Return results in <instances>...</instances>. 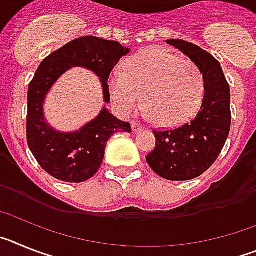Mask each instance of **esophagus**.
<instances>
[{
	"label": "esophagus",
	"instance_id": "obj_1",
	"mask_svg": "<svg viewBox=\"0 0 256 256\" xmlns=\"http://www.w3.org/2000/svg\"><path fill=\"white\" fill-rule=\"evenodd\" d=\"M142 130H144V126H142L141 124L137 123V122H133L132 123V132L133 133H140V132H142Z\"/></svg>",
	"mask_w": 256,
	"mask_h": 256
}]
</instances>
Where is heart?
<instances>
[{
	"label": "heart",
	"instance_id": "heart-1",
	"mask_svg": "<svg viewBox=\"0 0 256 256\" xmlns=\"http://www.w3.org/2000/svg\"><path fill=\"white\" fill-rule=\"evenodd\" d=\"M108 94L123 115L142 105L158 126H176L195 114L204 94V76L198 65L169 50L154 47L130 58L126 73L108 78Z\"/></svg>",
	"mask_w": 256,
	"mask_h": 256
}]
</instances>
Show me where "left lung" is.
<instances>
[{
  "label": "left lung",
  "instance_id": "8db88e82",
  "mask_svg": "<svg viewBox=\"0 0 256 256\" xmlns=\"http://www.w3.org/2000/svg\"><path fill=\"white\" fill-rule=\"evenodd\" d=\"M182 51L202 73L204 98L194 119L166 130H154L155 148L146 158L150 168L168 180L198 177L214 164L230 134V91L219 61L183 40H165Z\"/></svg>",
  "mask_w": 256,
  "mask_h": 256
}]
</instances>
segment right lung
Instances as JSON below:
<instances>
[{
  "instance_id": "1",
  "label": "right lung",
  "mask_w": 256,
  "mask_h": 256,
  "mask_svg": "<svg viewBox=\"0 0 256 256\" xmlns=\"http://www.w3.org/2000/svg\"><path fill=\"white\" fill-rule=\"evenodd\" d=\"M130 51L115 40L84 36L56 50L40 62L28 88L26 140L38 164L56 180L80 183L94 177L104 160L106 142L114 133H130V124L119 120L102 108L100 114L80 130L60 132L44 118L47 94L65 72L80 66L100 78L104 101L108 104V76Z\"/></svg>"
}]
</instances>
